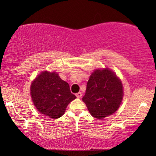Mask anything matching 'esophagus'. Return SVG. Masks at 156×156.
I'll return each instance as SVG.
<instances>
[{
	"label": "esophagus",
	"mask_w": 156,
	"mask_h": 156,
	"mask_svg": "<svg viewBox=\"0 0 156 156\" xmlns=\"http://www.w3.org/2000/svg\"><path fill=\"white\" fill-rule=\"evenodd\" d=\"M82 93H81V92H79V93H77V94H76V97H77L78 98V99H80V98L81 97H82Z\"/></svg>",
	"instance_id": "34e87169"
}]
</instances>
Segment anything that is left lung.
Listing matches in <instances>:
<instances>
[{"label": "left lung", "mask_w": 156, "mask_h": 156, "mask_svg": "<svg viewBox=\"0 0 156 156\" xmlns=\"http://www.w3.org/2000/svg\"><path fill=\"white\" fill-rule=\"evenodd\" d=\"M123 85L116 74L108 68L96 69L87 84L82 101L91 116L103 119L118 110L123 99Z\"/></svg>", "instance_id": "left-lung-1"}]
</instances>
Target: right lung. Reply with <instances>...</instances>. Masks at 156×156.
Wrapping results in <instances>:
<instances>
[{"label": "right lung", "mask_w": 156, "mask_h": 156, "mask_svg": "<svg viewBox=\"0 0 156 156\" xmlns=\"http://www.w3.org/2000/svg\"><path fill=\"white\" fill-rule=\"evenodd\" d=\"M30 95L38 112L52 119L62 116L68 104L76 98L58 74L48 71L41 72L32 82Z\"/></svg>", "instance_id": "obj_1"}]
</instances>
